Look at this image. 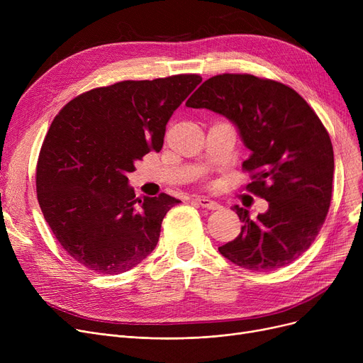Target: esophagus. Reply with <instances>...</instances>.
<instances>
[{"mask_svg": "<svg viewBox=\"0 0 363 363\" xmlns=\"http://www.w3.org/2000/svg\"><path fill=\"white\" fill-rule=\"evenodd\" d=\"M196 201H197L201 207L208 208V211H219V208H220V204H219L218 201H213V200L207 199V197H196Z\"/></svg>", "mask_w": 363, "mask_h": 363, "instance_id": "obj_1", "label": "esophagus"}]
</instances>
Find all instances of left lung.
Wrapping results in <instances>:
<instances>
[{
  "instance_id": "left-lung-1",
  "label": "left lung",
  "mask_w": 363,
  "mask_h": 363,
  "mask_svg": "<svg viewBox=\"0 0 363 363\" xmlns=\"http://www.w3.org/2000/svg\"><path fill=\"white\" fill-rule=\"evenodd\" d=\"M185 106L219 113L238 128L252 151L242 163L253 179L247 189L269 203L255 220L233 207L244 225L220 255L256 272L294 262L319 234L333 197V144L313 108L293 88L247 73L213 76Z\"/></svg>"
}]
</instances>
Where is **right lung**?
Returning <instances> with one entry per match:
<instances>
[{"label":"right lung","mask_w":363,"mask_h":363,"mask_svg":"<svg viewBox=\"0 0 363 363\" xmlns=\"http://www.w3.org/2000/svg\"><path fill=\"white\" fill-rule=\"evenodd\" d=\"M200 82L122 81L78 95L54 118L36 164L38 203L57 241L89 271L122 274L156 249L163 218L181 201L137 199L126 175L162 150L166 123Z\"/></svg>","instance_id":"obj_1"}]
</instances>
